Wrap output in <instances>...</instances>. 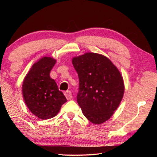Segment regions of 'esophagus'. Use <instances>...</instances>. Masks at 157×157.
Here are the masks:
<instances>
[{
    "label": "esophagus",
    "instance_id": "obj_1",
    "mask_svg": "<svg viewBox=\"0 0 157 157\" xmlns=\"http://www.w3.org/2000/svg\"><path fill=\"white\" fill-rule=\"evenodd\" d=\"M64 95H65L66 98H67V100H71V99H72V98H73L72 93H71V91H66V92L64 93Z\"/></svg>",
    "mask_w": 157,
    "mask_h": 157
}]
</instances>
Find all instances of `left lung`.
Segmentation results:
<instances>
[{"label":"left lung","instance_id":"left-lung-1","mask_svg":"<svg viewBox=\"0 0 157 157\" xmlns=\"http://www.w3.org/2000/svg\"><path fill=\"white\" fill-rule=\"evenodd\" d=\"M73 65L78 74L77 101L89 121L100 124L109 119L124 94V83L118 69L107 57L87 52L74 57Z\"/></svg>","mask_w":157,"mask_h":157}]
</instances>
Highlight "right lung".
Returning a JSON list of instances; mask_svg holds the SVG:
<instances>
[{
  "instance_id": "add662e5",
  "label": "right lung",
  "mask_w": 157,
  "mask_h": 157,
  "mask_svg": "<svg viewBox=\"0 0 157 157\" xmlns=\"http://www.w3.org/2000/svg\"><path fill=\"white\" fill-rule=\"evenodd\" d=\"M56 63L52 57H44L32 66L23 80L22 91L25 102L34 116L46 120L57 115L67 102L57 83L50 77Z\"/></svg>"
}]
</instances>
